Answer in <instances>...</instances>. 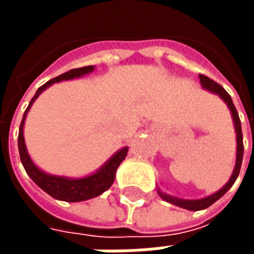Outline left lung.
Wrapping results in <instances>:
<instances>
[{
	"label": "left lung",
	"instance_id": "8db88e82",
	"mask_svg": "<svg viewBox=\"0 0 254 254\" xmlns=\"http://www.w3.org/2000/svg\"><path fill=\"white\" fill-rule=\"evenodd\" d=\"M200 77V81H201V85L204 88H207L208 91L211 92H215L218 94L222 99L227 103V106L230 107L231 110V114H233V120H234V125H235V132H237V162H235V167L234 171H233V176L230 178V181L224 185L222 189L216 193H213L211 196L205 197V198H200V200H181V198H176V197L167 196L165 193H162L159 190V196L166 200L167 202H171L174 205H178V207L185 208V209H189V211H200V209H205L209 205H212L213 202L218 201L220 197L223 196L226 191L229 190L230 188L233 187V184L235 182V180L238 178V174H240L241 170V165H242V156H244V141H242V129H241V120L240 116H238V111L235 109L234 103H233V99L231 96L227 94V91L218 84L216 81H213L212 78L207 77L204 74H198Z\"/></svg>",
	"mask_w": 254,
	"mask_h": 254
}]
</instances>
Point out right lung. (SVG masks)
I'll list each match as a JSON object with an SVG mask.
<instances>
[{
	"instance_id": "add662e5",
	"label": "right lung",
	"mask_w": 254,
	"mask_h": 254,
	"mask_svg": "<svg viewBox=\"0 0 254 254\" xmlns=\"http://www.w3.org/2000/svg\"><path fill=\"white\" fill-rule=\"evenodd\" d=\"M92 70H94L92 65L76 67V69H70L69 72L63 73L58 77L52 78L46 84H43L42 87L38 88L36 94L34 95V98L31 99L30 105L27 107V110L24 111L21 124H20L17 144H19V154L21 163L24 166L27 174L31 177V180L35 182L36 185L41 188V189L46 191L47 194H50V196L57 198V200L76 202L84 201V200H88V198H92V197L99 196L100 193L107 190L113 185L118 166L121 165L122 160L127 158V148L125 147L121 151H118L99 171H96L92 176L85 177V178H80V180H69V178H65V177L49 176L46 173L41 171L32 163V160L30 159V156L27 154L24 137H23V127H24V120L25 116H27V111L30 110V107L34 103V100L39 96V94H41L43 89H46L53 83H57V81H61V80H70V78L80 77V76H83L85 73L92 72Z\"/></svg>"
}]
</instances>
